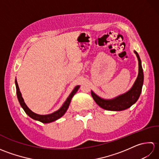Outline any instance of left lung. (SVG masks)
I'll return each mask as SVG.
<instances>
[{
	"mask_svg": "<svg viewBox=\"0 0 159 159\" xmlns=\"http://www.w3.org/2000/svg\"><path fill=\"white\" fill-rule=\"evenodd\" d=\"M134 52L135 53L139 62V72L135 82L130 90L112 99H104L96 95L93 91H91L94 101L102 109L113 111H123L130 108L139 99L143 84V72L140 57L135 50H134Z\"/></svg>",
	"mask_w": 159,
	"mask_h": 159,
	"instance_id": "left-lung-1",
	"label": "left lung"
}]
</instances>
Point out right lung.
<instances>
[{"mask_svg":"<svg viewBox=\"0 0 159 159\" xmlns=\"http://www.w3.org/2000/svg\"><path fill=\"white\" fill-rule=\"evenodd\" d=\"M15 83H16V87L17 97H18V101L20 102V106L22 107L24 111H25V113L27 114L30 117H31L32 119L39 121H41V122L45 123V124L50 123V122H52V121H55L58 119H59L60 117H61L63 115L66 113V112L70 106L71 100H72V97L74 96V94L76 93L77 91L79 90V87H80V85H77L74 87V89L72 90V92H71L69 96L67 97V98L65 101V102L63 103V104L59 109H58L57 111H55V112H53L50 114L39 115V114H37L34 112H33V111L30 109L27 106H26V104L25 102V101H24V99L22 96V93L20 91L18 84V82H17L16 79L15 80Z\"/></svg>","mask_w":159,"mask_h":159,"instance_id":"add662e5","label":"right lung"}]
</instances>
